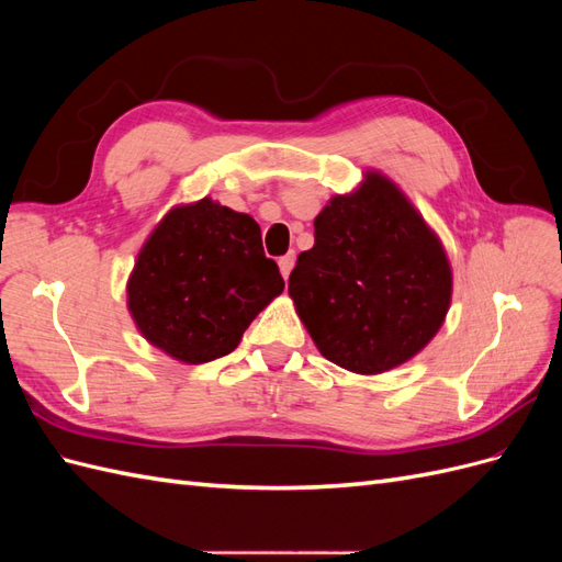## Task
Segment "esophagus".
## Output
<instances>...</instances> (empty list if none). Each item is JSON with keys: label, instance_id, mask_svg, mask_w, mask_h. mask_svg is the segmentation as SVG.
Segmentation results:
<instances>
[{"label": "esophagus", "instance_id": "1", "mask_svg": "<svg viewBox=\"0 0 562 562\" xmlns=\"http://www.w3.org/2000/svg\"><path fill=\"white\" fill-rule=\"evenodd\" d=\"M293 265H295V252H288V255H283V258H279V269H281L283 279L291 277Z\"/></svg>", "mask_w": 562, "mask_h": 562}]
</instances>
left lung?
I'll return each mask as SVG.
<instances>
[{
  "instance_id": "8db88e82",
  "label": "left lung",
  "mask_w": 562,
  "mask_h": 562,
  "mask_svg": "<svg viewBox=\"0 0 562 562\" xmlns=\"http://www.w3.org/2000/svg\"><path fill=\"white\" fill-rule=\"evenodd\" d=\"M288 295L318 351L335 366L380 375L411 361L440 330L452 267L438 234L401 187L366 171L314 220Z\"/></svg>"
}]
</instances>
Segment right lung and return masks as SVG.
Listing matches in <instances>:
<instances>
[{"instance_id":"obj_1","label":"right lung","mask_w":562,"mask_h":562,"mask_svg":"<svg viewBox=\"0 0 562 562\" xmlns=\"http://www.w3.org/2000/svg\"><path fill=\"white\" fill-rule=\"evenodd\" d=\"M260 225L203 196L168 211L126 283L135 328L180 363H209L239 347L246 328L283 293Z\"/></svg>"}]
</instances>
